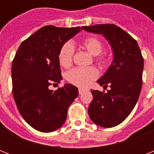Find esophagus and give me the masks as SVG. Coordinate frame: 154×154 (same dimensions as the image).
Masks as SVG:
<instances>
[{"mask_svg": "<svg viewBox=\"0 0 154 154\" xmlns=\"http://www.w3.org/2000/svg\"><path fill=\"white\" fill-rule=\"evenodd\" d=\"M78 91H79V94H82L85 92V89L80 88V89H78Z\"/></svg>", "mask_w": 154, "mask_h": 154, "instance_id": "34e87169", "label": "esophagus"}]
</instances>
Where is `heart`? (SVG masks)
Wrapping results in <instances>:
<instances>
[{
  "mask_svg": "<svg viewBox=\"0 0 154 154\" xmlns=\"http://www.w3.org/2000/svg\"><path fill=\"white\" fill-rule=\"evenodd\" d=\"M81 45L87 52L94 56H97L96 60L101 67L104 68L109 61V56L106 53H101L104 48L102 41L98 37L91 36L87 37L81 42ZM74 47L70 42L63 45L58 53V60L60 65L64 68H69L72 65L74 57ZM99 71L96 67L76 68L70 70L67 73L66 78L71 84L76 86L85 88L87 87L94 80L98 77Z\"/></svg>",
  "mask_w": 154,
  "mask_h": 154,
  "instance_id": "1",
  "label": "heart"
}]
</instances>
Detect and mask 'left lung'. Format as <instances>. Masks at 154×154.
<instances>
[{
	"instance_id": "1",
	"label": "left lung",
	"mask_w": 154,
	"mask_h": 154,
	"mask_svg": "<svg viewBox=\"0 0 154 154\" xmlns=\"http://www.w3.org/2000/svg\"><path fill=\"white\" fill-rule=\"evenodd\" d=\"M83 29L102 34L113 50V61L97 81L111 89L107 93L92 90L89 106L91 120L101 127L121 124L134 109L142 86L144 59L137 42L125 30L113 24L83 26Z\"/></svg>"
}]
</instances>
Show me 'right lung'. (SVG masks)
I'll list each match as a JSON object with an SVG mask.
<instances>
[{"label":"right lung","mask_w":154,"mask_h":154,"mask_svg":"<svg viewBox=\"0 0 154 154\" xmlns=\"http://www.w3.org/2000/svg\"><path fill=\"white\" fill-rule=\"evenodd\" d=\"M81 27L41 28L20 44L12 65L13 95L20 115L32 128L49 133L62 126L68 108L78 96L70 84L53 91L62 80L58 53Z\"/></svg>","instance_id":"right-lung-1"}]
</instances>
